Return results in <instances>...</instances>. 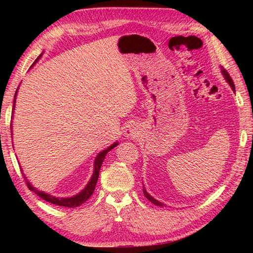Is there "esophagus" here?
<instances>
[{"label": "esophagus", "instance_id": "obj_1", "mask_svg": "<svg viewBox=\"0 0 253 253\" xmlns=\"http://www.w3.org/2000/svg\"><path fill=\"white\" fill-rule=\"evenodd\" d=\"M138 134H139V128H138V126H137V124H129V125H128L127 127H126V129H125V135L127 136V137H130V138H134V137H136V136H138Z\"/></svg>", "mask_w": 253, "mask_h": 253}]
</instances>
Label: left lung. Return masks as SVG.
I'll use <instances>...</instances> for the list:
<instances>
[{
  "instance_id": "left-lung-1",
  "label": "left lung",
  "mask_w": 253,
  "mask_h": 253,
  "mask_svg": "<svg viewBox=\"0 0 253 253\" xmlns=\"http://www.w3.org/2000/svg\"><path fill=\"white\" fill-rule=\"evenodd\" d=\"M222 75H223L224 76V78H225V80L226 81H228V83H229V84L231 85V87H232V89H233V91H235L234 90V84H233V80H232V78H231V77H230V75H229V72L228 71H226L225 69H223V68H222ZM143 192H144V195L145 196H146V199L148 200V201H151V202L153 203V204H155V205H158V207H163V205H164V204H163V203H161V202H158V201L157 200H155V199H154V198H152V196L151 195H149L148 193H147V192H146V190H145V187H143Z\"/></svg>"
}]
</instances>
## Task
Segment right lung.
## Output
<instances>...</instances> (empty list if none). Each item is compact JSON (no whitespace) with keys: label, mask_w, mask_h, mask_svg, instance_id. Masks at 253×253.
Wrapping results in <instances>:
<instances>
[{"label":"right lung","mask_w":253,"mask_h":253,"mask_svg":"<svg viewBox=\"0 0 253 253\" xmlns=\"http://www.w3.org/2000/svg\"><path fill=\"white\" fill-rule=\"evenodd\" d=\"M41 55L42 54H40V57H41ZM40 57H38V59L36 60V62L40 59ZM36 62H34V63H36ZM34 63H33V65H34ZM16 91H18V90H16ZM15 96H16V92H15ZM13 109H14V104H13ZM117 145H118V143H115V144L111 145L110 147H108L107 149H105V151H102V152H100L99 154H98L97 157H96V160H95V169H93V174H92V176L90 178V181H89L88 185L84 187V190L81 191L78 195L72 196V198H66V199L54 198V196H52V195H49V194H46V193H43V192H41V191H38L36 187H33L31 184H30L27 181L29 190H31L32 192H34V193H36L38 196H40L42 200L46 201V202H50V203L55 204V205H60V207H66V208H77V207H80L81 204L84 203L85 201H87L89 198H90V196L93 193V191H95V187H96V184H97V181H98V177H99V172H100L101 164H102V162H104V160H105L107 153H108L109 151H111V149H113L114 147H116ZM24 178L27 179V177H25V176H24Z\"/></svg>","instance_id":"add662e5"}]
</instances>
